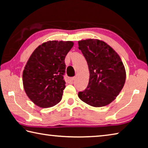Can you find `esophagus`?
<instances>
[{
  "mask_svg": "<svg viewBox=\"0 0 148 148\" xmlns=\"http://www.w3.org/2000/svg\"><path fill=\"white\" fill-rule=\"evenodd\" d=\"M75 78H76V77H70V78H69V81H70V82H73V81H74V79H75Z\"/></svg>",
  "mask_w": 148,
  "mask_h": 148,
  "instance_id": "34e87169",
  "label": "esophagus"
}]
</instances>
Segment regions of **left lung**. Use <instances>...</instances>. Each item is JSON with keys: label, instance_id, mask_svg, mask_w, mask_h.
I'll return each mask as SVG.
<instances>
[{"label": "left lung", "instance_id": "8db88e82", "mask_svg": "<svg viewBox=\"0 0 148 148\" xmlns=\"http://www.w3.org/2000/svg\"><path fill=\"white\" fill-rule=\"evenodd\" d=\"M79 49L89 70L87 88L78 92L79 98L94 107L109 104L124 86L126 72L116 51L104 42L88 39L78 42Z\"/></svg>", "mask_w": 148, "mask_h": 148}]
</instances>
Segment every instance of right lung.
I'll list each match as a JSON object with an SVG mask.
<instances>
[{
  "label": "right lung",
  "mask_w": 148,
  "mask_h": 148,
  "mask_svg": "<svg viewBox=\"0 0 148 148\" xmlns=\"http://www.w3.org/2000/svg\"><path fill=\"white\" fill-rule=\"evenodd\" d=\"M74 43L49 41L37 47L23 73L24 89L29 98L41 108L53 106L61 101L65 88V57Z\"/></svg>",
  "instance_id": "obj_1"
}]
</instances>
